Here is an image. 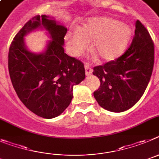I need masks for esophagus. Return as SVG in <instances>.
Masks as SVG:
<instances>
[{
    "instance_id": "obj_1",
    "label": "esophagus",
    "mask_w": 159,
    "mask_h": 159,
    "mask_svg": "<svg viewBox=\"0 0 159 159\" xmlns=\"http://www.w3.org/2000/svg\"><path fill=\"white\" fill-rule=\"evenodd\" d=\"M85 74H86V76H89V75H91V74H93L92 69L90 68V66L89 64H85Z\"/></svg>"
}]
</instances>
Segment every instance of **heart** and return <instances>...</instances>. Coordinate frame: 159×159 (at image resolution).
<instances>
[{
	"label": "heart",
	"mask_w": 159,
	"mask_h": 159,
	"mask_svg": "<svg viewBox=\"0 0 159 159\" xmlns=\"http://www.w3.org/2000/svg\"><path fill=\"white\" fill-rule=\"evenodd\" d=\"M132 31L128 25L110 17L99 16L89 20L79 28L71 29L65 35L67 51L78 56L85 51L88 42L91 48L105 62L117 59L126 51Z\"/></svg>",
	"instance_id": "obj_1"
}]
</instances>
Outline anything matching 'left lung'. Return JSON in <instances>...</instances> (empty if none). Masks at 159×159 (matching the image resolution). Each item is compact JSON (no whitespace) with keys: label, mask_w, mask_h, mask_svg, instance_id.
Segmentation results:
<instances>
[{"label":"left lung","mask_w":159,"mask_h":159,"mask_svg":"<svg viewBox=\"0 0 159 159\" xmlns=\"http://www.w3.org/2000/svg\"><path fill=\"white\" fill-rule=\"evenodd\" d=\"M154 43L139 20L135 22V36L122 56L93 68V74L101 85L93 93L101 107L122 112L139 101L147 89L154 67Z\"/></svg>","instance_id":"1"}]
</instances>
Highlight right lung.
Instances as JSON below:
<instances>
[{
	"mask_svg": "<svg viewBox=\"0 0 159 159\" xmlns=\"http://www.w3.org/2000/svg\"><path fill=\"white\" fill-rule=\"evenodd\" d=\"M47 31L48 41L40 53L29 51L24 37L36 30ZM67 28L53 16H36L16 34L8 53V71L23 104L45 119L58 116L69 106L73 88L85 78L84 65L64 52Z\"/></svg>",
	"mask_w": 159,
	"mask_h": 159,
	"instance_id": "add662e5",
	"label": "right lung"
}]
</instances>
